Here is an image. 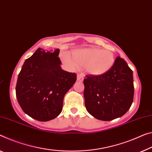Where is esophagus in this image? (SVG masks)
I'll use <instances>...</instances> for the list:
<instances>
[{
	"mask_svg": "<svg viewBox=\"0 0 152 152\" xmlns=\"http://www.w3.org/2000/svg\"><path fill=\"white\" fill-rule=\"evenodd\" d=\"M77 79L79 81H82L83 80V77L81 74H78L77 76Z\"/></svg>",
	"mask_w": 152,
	"mask_h": 152,
	"instance_id": "1",
	"label": "esophagus"
}]
</instances>
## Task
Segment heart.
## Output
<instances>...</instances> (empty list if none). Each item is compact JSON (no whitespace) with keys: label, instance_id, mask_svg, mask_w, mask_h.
I'll use <instances>...</instances> for the list:
<instances>
[{"label":"heart","instance_id":"obj_1","mask_svg":"<svg viewBox=\"0 0 152 152\" xmlns=\"http://www.w3.org/2000/svg\"><path fill=\"white\" fill-rule=\"evenodd\" d=\"M73 58L62 56V60L72 69L84 66L86 73L92 76H101L107 73L115 62L113 53L96 48L78 49L73 52Z\"/></svg>","mask_w":152,"mask_h":152}]
</instances>
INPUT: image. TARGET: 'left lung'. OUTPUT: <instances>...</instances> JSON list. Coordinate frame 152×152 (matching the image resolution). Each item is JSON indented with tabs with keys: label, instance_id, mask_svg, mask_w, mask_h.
Here are the masks:
<instances>
[{
	"label": "left lung",
	"instance_id": "left-lung-1",
	"mask_svg": "<svg viewBox=\"0 0 152 152\" xmlns=\"http://www.w3.org/2000/svg\"><path fill=\"white\" fill-rule=\"evenodd\" d=\"M83 96L88 113L110 121L126 113L133 101V73L124 60L115 58L112 68L101 76H86Z\"/></svg>",
	"mask_w": 152,
	"mask_h": 152
}]
</instances>
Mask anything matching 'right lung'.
<instances>
[{
	"instance_id": "add662e5",
	"label": "right lung",
	"mask_w": 152,
	"mask_h": 152,
	"mask_svg": "<svg viewBox=\"0 0 152 152\" xmlns=\"http://www.w3.org/2000/svg\"><path fill=\"white\" fill-rule=\"evenodd\" d=\"M59 53V49L53 52L38 48L25 60L18 75V103L25 113L41 122L60 115L64 95L77 79L75 73L62 69Z\"/></svg>"
}]
</instances>
